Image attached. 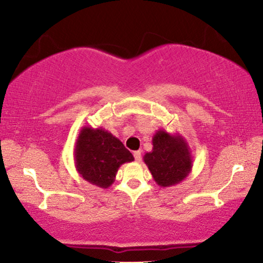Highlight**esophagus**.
<instances>
[{
  "mask_svg": "<svg viewBox=\"0 0 263 263\" xmlns=\"http://www.w3.org/2000/svg\"><path fill=\"white\" fill-rule=\"evenodd\" d=\"M133 154H134L135 161H141V152H140V151H135Z\"/></svg>",
  "mask_w": 263,
  "mask_h": 263,
  "instance_id": "obj_1",
  "label": "esophagus"
}]
</instances>
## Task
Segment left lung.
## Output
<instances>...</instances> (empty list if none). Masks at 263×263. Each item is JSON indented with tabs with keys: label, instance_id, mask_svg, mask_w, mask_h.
I'll return each mask as SVG.
<instances>
[{
	"label": "left lung",
	"instance_id": "8db88e82",
	"mask_svg": "<svg viewBox=\"0 0 263 263\" xmlns=\"http://www.w3.org/2000/svg\"><path fill=\"white\" fill-rule=\"evenodd\" d=\"M152 143L153 148L143 156V161L157 184L166 188L184 181L192 172L193 157L183 136L159 129Z\"/></svg>",
	"mask_w": 263,
	"mask_h": 263
}]
</instances>
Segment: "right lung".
<instances>
[{
	"label": "right lung",
	"instance_id": "1",
	"mask_svg": "<svg viewBox=\"0 0 263 263\" xmlns=\"http://www.w3.org/2000/svg\"><path fill=\"white\" fill-rule=\"evenodd\" d=\"M75 167L85 181L109 188L122 164L134 160L123 143L105 129L82 127L74 149Z\"/></svg>",
	"mask_w": 263,
	"mask_h": 263
}]
</instances>
